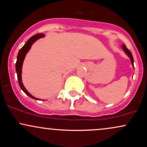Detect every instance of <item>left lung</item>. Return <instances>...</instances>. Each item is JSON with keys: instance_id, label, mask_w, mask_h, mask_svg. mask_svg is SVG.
<instances>
[{"instance_id": "1", "label": "left lung", "mask_w": 147, "mask_h": 147, "mask_svg": "<svg viewBox=\"0 0 147 147\" xmlns=\"http://www.w3.org/2000/svg\"><path fill=\"white\" fill-rule=\"evenodd\" d=\"M122 47L123 50H124V52H125V54H126V55H127V56L129 57V59H131V64H132L133 67V68H134V65H133V55H132V54H131V52H130L129 50H128L127 48H126V45H124V44H123V45H122Z\"/></svg>"}]
</instances>
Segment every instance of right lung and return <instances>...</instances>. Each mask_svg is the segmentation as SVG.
I'll use <instances>...</instances> for the list:
<instances>
[{
	"label": "right lung",
	"mask_w": 147,
	"mask_h": 147,
	"mask_svg": "<svg viewBox=\"0 0 147 147\" xmlns=\"http://www.w3.org/2000/svg\"><path fill=\"white\" fill-rule=\"evenodd\" d=\"M45 35L43 34H36L34 35L30 38L28 39V41L25 43V44L23 45V48H22L21 50H19L18 52V55H17V60H16V74H17V77H18V84H19L20 87L22 89V90L25 92L26 95H28L30 97L34 99H36V100H41L40 99L36 98L35 97H34L33 95H32L31 94L28 92V90H26L24 85H23V82H22V77H21V74H22V66H23V61L25 59V57L26 56L27 53L29 52V50L31 48V46L32 45V44L34 43L35 41H37L39 38H43L44 37Z\"/></svg>",
	"instance_id": "add662e5"
}]
</instances>
